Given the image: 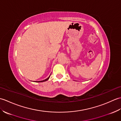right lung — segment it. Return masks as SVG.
Listing matches in <instances>:
<instances>
[{"instance_id": "add662e5", "label": "right lung", "mask_w": 121, "mask_h": 121, "mask_svg": "<svg viewBox=\"0 0 121 121\" xmlns=\"http://www.w3.org/2000/svg\"><path fill=\"white\" fill-rule=\"evenodd\" d=\"M50 76L48 77V78H46V79H45V80H43V81H38V82H45V81H47L48 79L49 78H50Z\"/></svg>"}]
</instances>
